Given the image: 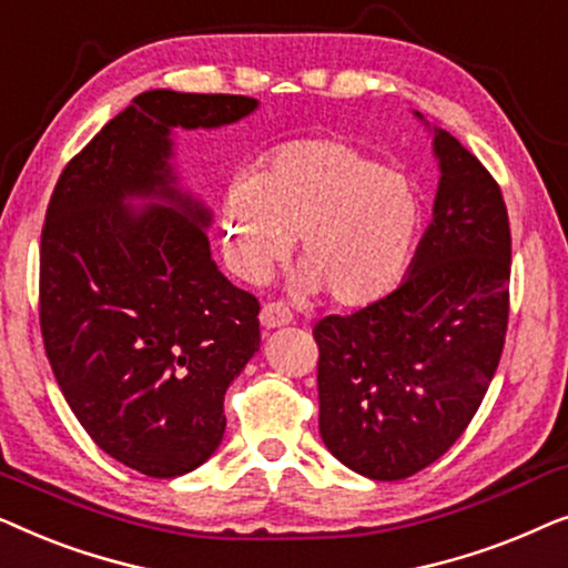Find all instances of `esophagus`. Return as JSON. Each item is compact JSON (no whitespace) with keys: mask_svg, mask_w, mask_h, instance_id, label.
Returning a JSON list of instances; mask_svg holds the SVG:
<instances>
[{"mask_svg":"<svg viewBox=\"0 0 568 568\" xmlns=\"http://www.w3.org/2000/svg\"><path fill=\"white\" fill-rule=\"evenodd\" d=\"M292 323V313L290 307L282 305V302H268V305H263L261 310V325L266 331H274V328H284V325Z\"/></svg>","mask_w":568,"mask_h":568,"instance_id":"1","label":"esophagus"}]
</instances>
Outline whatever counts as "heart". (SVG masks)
I'll list each match as a JSON object with an SVG mask.
<instances>
[{
    "label": "heart",
    "instance_id": "obj_1",
    "mask_svg": "<svg viewBox=\"0 0 568 568\" xmlns=\"http://www.w3.org/2000/svg\"><path fill=\"white\" fill-rule=\"evenodd\" d=\"M422 209L406 178L336 139L278 146L253 178L222 199V237L232 268L266 282L300 237L302 290L341 307L383 297L406 271Z\"/></svg>",
    "mask_w": 568,
    "mask_h": 568
}]
</instances>
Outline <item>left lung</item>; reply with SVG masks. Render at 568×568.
<instances>
[{
	"instance_id": "1",
	"label": "left lung",
	"mask_w": 568,
	"mask_h": 568,
	"mask_svg": "<svg viewBox=\"0 0 568 568\" xmlns=\"http://www.w3.org/2000/svg\"><path fill=\"white\" fill-rule=\"evenodd\" d=\"M434 220L408 276L313 328L321 437L372 480L414 476L455 445L507 336L511 235L499 183L445 129H434Z\"/></svg>"
}]
</instances>
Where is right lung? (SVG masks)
Listing matches in <instances>:
<instances>
[{
	"label": "right lung",
	"instance_id": "1",
	"mask_svg": "<svg viewBox=\"0 0 568 568\" xmlns=\"http://www.w3.org/2000/svg\"><path fill=\"white\" fill-rule=\"evenodd\" d=\"M245 95L146 90L61 170L41 232V333L92 442L150 478L206 463L224 393L261 346L258 300L209 251V209L178 191L173 129L245 119ZM160 197L134 210L125 199Z\"/></svg>",
	"mask_w": 568,
	"mask_h": 568
}]
</instances>
